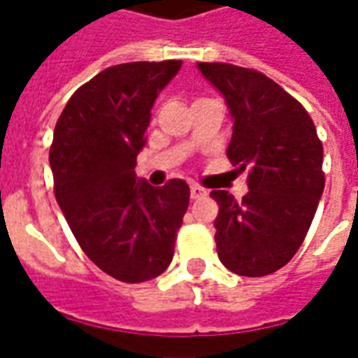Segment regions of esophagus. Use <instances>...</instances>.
Segmentation results:
<instances>
[{
	"instance_id": "1",
	"label": "esophagus",
	"mask_w": 358,
	"mask_h": 358,
	"mask_svg": "<svg viewBox=\"0 0 358 358\" xmlns=\"http://www.w3.org/2000/svg\"><path fill=\"white\" fill-rule=\"evenodd\" d=\"M189 195H192V199H201L207 195V189L201 186H197V184H192L189 186Z\"/></svg>"
}]
</instances>
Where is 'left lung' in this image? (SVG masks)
<instances>
[{
	"label": "left lung",
	"instance_id": "8db88e82",
	"mask_svg": "<svg viewBox=\"0 0 358 358\" xmlns=\"http://www.w3.org/2000/svg\"><path fill=\"white\" fill-rule=\"evenodd\" d=\"M224 97L234 120L226 155L249 171L241 201L213 189L220 263L240 276H266L292 261L324 192L322 143L295 97L263 73L228 63H197Z\"/></svg>",
	"mask_w": 358,
	"mask_h": 358
}]
</instances>
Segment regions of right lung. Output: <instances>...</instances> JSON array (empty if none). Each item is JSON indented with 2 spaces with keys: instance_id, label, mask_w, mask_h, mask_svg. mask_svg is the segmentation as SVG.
<instances>
[{
  "instance_id": "obj_1",
  "label": "right lung",
  "mask_w": 358,
  "mask_h": 358,
  "mask_svg": "<svg viewBox=\"0 0 358 358\" xmlns=\"http://www.w3.org/2000/svg\"><path fill=\"white\" fill-rule=\"evenodd\" d=\"M180 66L171 59L105 69L74 92L53 132L59 207L90 261L128 284L169 268L189 205L184 180L153 187L134 171L153 103Z\"/></svg>"
}]
</instances>
